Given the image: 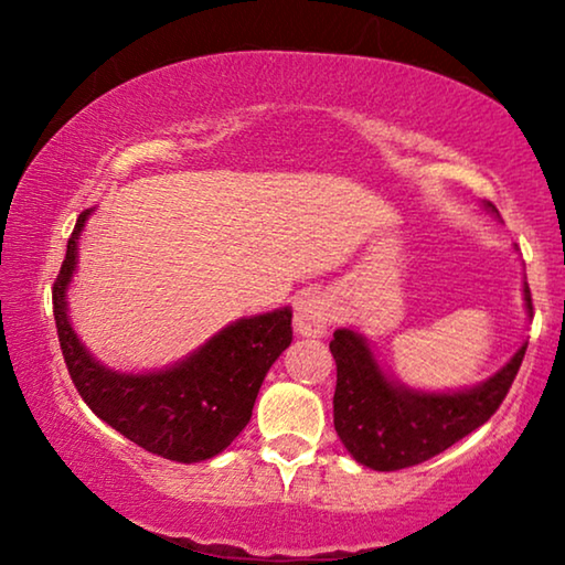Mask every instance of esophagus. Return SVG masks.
I'll list each match as a JSON object with an SVG mask.
<instances>
[{"mask_svg":"<svg viewBox=\"0 0 565 565\" xmlns=\"http://www.w3.org/2000/svg\"><path fill=\"white\" fill-rule=\"evenodd\" d=\"M331 327V306L321 292H308L296 303V331L303 337H319Z\"/></svg>","mask_w":565,"mask_h":565,"instance_id":"1","label":"esophagus"}]
</instances>
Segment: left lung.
Here are the masks:
<instances>
[{
  "label": "left lung",
  "mask_w": 565,
  "mask_h": 565,
  "mask_svg": "<svg viewBox=\"0 0 565 565\" xmlns=\"http://www.w3.org/2000/svg\"><path fill=\"white\" fill-rule=\"evenodd\" d=\"M486 205L497 213L491 203ZM524 306L532 316L527 285ZM329 350L337 360L334 429L339 439L362 466L401 470L445 452L491 419L512 388L527 342L489 381L450 393H424L393 383L362 334L352 329H337Z\"/></svg>",
  "instance_id": "1"
}]
</instances>
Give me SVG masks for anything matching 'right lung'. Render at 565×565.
Here are the masks:
<instances>
[{"label": "right lung", "instance_id": "obj_1", "mask_svg": "<svg viewBox=\"0 0 565 565\" xmlns=\"http://www.w3.org/2000/svg\"><path fill=\"white\" fill-rule=\"evenodd\" d=\"M89 213L76 218L53 282V319L76 391L99 419L143 450L177 462L213 458L249 424L267 370L292 342V311L277 308L238 319L190 358L153 373H118L99 365L76 337L66 308L76 244Z\"/></svg>", "mask_w": 565, "mask_h": 565}]
</instances>
